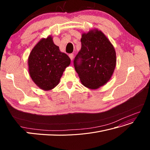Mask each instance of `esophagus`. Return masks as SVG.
<instances>
[{
  "mask_svg": "<svg viewBox=\"0 0 150 150\" xmlns=\"http://www.w3.org/2000/svg\"><path fill=\"white\" fill-rule=\"evenodd\" d=\"M69 57H70V59H71V60L73 59V58H74V54H69Z\"/></svg>",
  "mask_w": 150,
  "mask_h": 150,
  "instance_id": "esophagus-1",
  "label": "esophagus"
}]
</instances>
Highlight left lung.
Listing matches in <instances>:
<instances>
[{"label": "left lung", "instance_id": "left-lung-1", "mask_svg": "<svg viewBox=\"0 0 150 150\" xmlns=\"http://www.w3.org/2000/svg\"><path fill=\"white\" fill-rule=\"evenodd\" d=\"M81 49L74 60L75 70L86 88L96 89L106 84L115 71L116 56L114 47L101 30L82 34Z\"/></svg>", "mask_w": 150, "mask_h": 150}]
</instances>
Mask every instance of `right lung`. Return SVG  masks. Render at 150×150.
I'll use <instances>...</instances> for the list:
<instances>
[{"instance_id": "1", "label": "right lung", "mask_w": 150, "mask_h": 150, "mask_svg": "<svg viewBox=\"0 0 150 150\" xmlns=\"http://www.w3.org/2000/svg\"><path fill=\"white\" fill-rule=\"evenodd\" d=\"M70 63L69 56L60 51L50 35L40 40L31 51L28 59L29 74L39 88L49 91L59 84Z\"/></svg>"}]
</instances>
